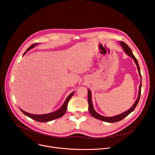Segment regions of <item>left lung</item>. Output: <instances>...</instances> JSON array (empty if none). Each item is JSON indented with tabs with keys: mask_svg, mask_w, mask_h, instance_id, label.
Wrapping results in <instances>:
<instances>
[{
	"mask_svg": "<svg viewBox=\"0 0 155 155\" xmlns=\"http://www.w3.org/2000/svg\"><path fill=\"white\" fill-rule=\"evenodd\" d=\"M120 44L122 46L123 49L124 50V51H125V53L127 54L130 57L132 58L134 62L137 64L138 70V72H139V75H140V77L141 78V83H140V88H139V93H138V96L137 100H136L135 103L134 104V105L132 106V107L130 108V109H129L128 110H127L126 112H124V113L119 114V115H117L115 116H112V117H105V116H103L100 115L99 114H97V112L95 111L94 109L93 105H92V100H91V91L88 90V110L90 112L91 114L95 118L98 119V120H100L101 121H106V122H109V123H114V122H117V121H121V120H123L124 118H125L126 116H127L130 112H132L134 109L136 108V107L137 106L138 104V101L140 100V94H141V87H142V76H141V73H140V67H139V64L138 63V61L134 57V55H133L132 51H131L130 48L129 47V46L125 44L124 42L123 41H121L120 42Z\"/></svg>",
	"mask_w": 155,
	"mask_h": 155,
	"instance_id": "1",
	"label": "left lung"
}]
</instances>
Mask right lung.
Masks as SVG:
<instances>
[{"instance_id": "1", "label": "right lung", "mask_w": 155, "mask_h": 155, "mask_svg": "<svg viewBox=\"0 0 155 155\" xmlns=\"http://www.w3.org/2000/svg\"><path fill=\"white\" fill-rule=\"evenodd\" d=\"M38 43H35L33 44L32 45H31L30 47L26 50V51L23 54L24 55L28 51L30 50L31 48H32L33 47H34L35 45H37ZM74 92H72L67 97L66 101H64V103L63 104V105H62V107L60 108V109L54 112H51V113L50 114H41V115H36V114H30L28 113V112L24 111L23 110L21 109V110L24 113L26 116L30 117V118L34 120L37 121H39V122H47V121H50L55 119H58L59 118L61 117L62 116H63L65 112H66L67 110V106H68V103L69 101V100H70V98L73 96Z\"/></svg>"}]
</instances>
